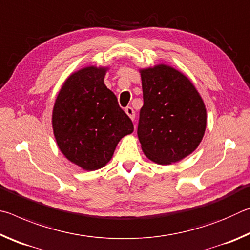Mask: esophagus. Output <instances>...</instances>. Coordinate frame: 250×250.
Listing matches in <instances>:
<instances>
[{
  "mask_svg": "<svg viewBox=\"0 0 250 250\" xmlns=\"http://www.w3.org/2000/svg\"><path fill=\"white\" fill-rule=\"evenodd\" d=\"M125 113L130 117V119H131V120H134V118H135V112H134L133 108H131V107H126V108H125Z\"/></svg>",
  "mask_w": 250,
  "mask_h": 250,
  "instance_id": "1",
  "label": "esophagus"
}]
</instances>
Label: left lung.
Here are the masks:
<instances>
[{
	"label": "left lung",
	"mask_w": 250,
	"mask_h": 250,
	"mask_svg": "<svg viewBox=\"0 0 250 250\" xmlns=\"http://www.w3.org/2000/svg\"><path fill=\"white\" fill-rule=\"evenodd\" d=\"M143 105L138 137L142 151L158 164L186 158L200 145L206 129V108L196 88L173 67L141 69Z\"/></svg>",
	"instance_id": "obj_1"
}]
</instances>
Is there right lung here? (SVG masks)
I'll list each match as a JSON object with an SVG mask.
<instances>
[{
	"label": "right lung",
	"instance_id": "obj_1",
	"mask_svg": "<svg viewBox=\"0 0 250 250\" xmlns=\"http://www.w3.org/2000/svg\"><path fill=\"white\" fill-rule=\"evenodd\" d=\"M105 71L107 68L90 66L70 75L53 109L59 150L87 171L104 167L121 138L133 132L132 121L104 83Z\"/></svg>",
	"mask_w": 250,
	"mask_h": 250
}]
</instances>
